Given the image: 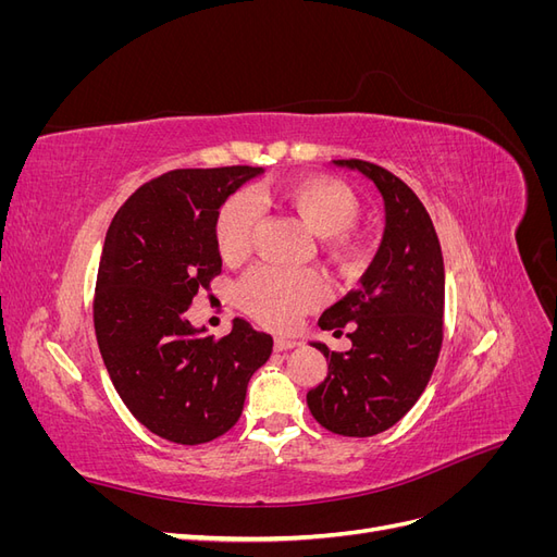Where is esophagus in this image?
Returning a JSON list of instances; mask_svg holds the SVG:
<instances>
[{
  "label": "esophagus",
  "mask_w": 557,
  "mask_h": 557,
  "mask_svg": "<svg viewBox=\"0 0 557 557\" xmlns=\"http://www.w3.org/2000/svg\"><path fill=\"white\" fill-rule=\"evenodd\" d=\"M295 346H299V342L297 339H290V336H276L274 339V350H290V348H295Z\"/></svg>",
  "instance_id": "obj_1"
}]
</instances>
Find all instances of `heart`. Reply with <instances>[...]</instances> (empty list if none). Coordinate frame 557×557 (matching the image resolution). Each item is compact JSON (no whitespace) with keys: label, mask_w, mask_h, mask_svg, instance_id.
<instances>
[{"label":"heart","mask_w":557,"mask_h":557,"mask_svg":"<svg viewBox=\"0 0 557 557\" xmlns=\"http://www.w3.org/2000/svg\"><path fill=\"white\" fill-rule=\"evenodd\" d=\"M256 205L276 207L297 215L330 264L348 269L356 258L350 225L358 218V199L344 183L330 176H297L250 193ZM256 215L246 197L234 195L218 211L215 244L225 262H242L250 252ZM325 297V285L313 272H281L260 267L239 285L242 307L274 330L293 327L299 315L313 311Z\"/></svg>","instance_id":"heart-1"}]
</instances>
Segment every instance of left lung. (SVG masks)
<instances>
[{
	"instance_id": "left-lung-1",
	"label": "left lung",
	"mask_w": 557,
	"mask_h": 557,
	"mask_svg": "<svg viewBox=\"0 0 557 557\" xmlns=\"http://www.w3.org/2000/svg\"><path fill=\"white\" fill-rule=\"evenodd\" d=\"M364 174L383 197L385 230L360 285L320 315L323 330L350 325L346 352L311 342L327 376L307 393L311 416L344 436H372L407 413L434 372L444 339V258L430 213L407 183L364 160H332Z\"/></svg>"
}]
</instances>
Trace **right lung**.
Returning a JSON list of instances; mask_svg holds the SVG:
<instances>
[{"mask_svg":"<svg viewBox=\"0 0 557 557\" xmlns=\"http://www.w3.org/2000/svg\"><path fill=\"white\" fill-rule=\"evenodd\" d=\"M262 166L176 170L141 185L109 225L97 272L95 334L115 393L144 428L207 444L237 423L272 336L232 320L223 339L185 311L221 274L215 218Z\"/></svg>","mask_w":557,"mask_h":557,"instance_id":"obj_1","label":"right lung"}]
</instances>
